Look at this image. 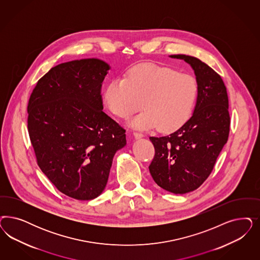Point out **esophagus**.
<instances>
[{
  "label": "esophagus",
  "mask_w": 260,
  "mask_h": 260,
  "mask_svg": "<svg viewBox=\"0 0 260 260\" xmlns=\"http://www.w3.org/2000/svg\"><path fill=\"white\" fill-rule=\"evenodd\" d=\"M133 136H134V138L136 140H140V139H142L143 137V135L142 134V133H139V132H134Z\"/></svg>",
  "instance_id": "34e87169"
}]
</instances>
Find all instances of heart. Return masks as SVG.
Segmentation results:
<instances>
[{
    "instance_id": "b5f03b06",
    "label": "heart",
    "mask_w": 260,
    "mask_h": 260,
    "mask_svg": "<svg viewBox=\"0 0 260 260\" xmlns=\"http://www.w3.org/2000/svg\"><path fill=\"white\" fill-rule=\"evenodd\" d=\"M198 86L192 76L154 64L133 68L124 79L106 87L104 100L110 111L126 118L143 107L144 111L129 124L138 129L158 125L161 131H173L183 125L192 112Z\"/></svg>"
}]
</instances>
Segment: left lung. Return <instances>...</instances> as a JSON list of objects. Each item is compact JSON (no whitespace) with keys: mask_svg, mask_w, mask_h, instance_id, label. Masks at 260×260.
<instances>
[{"mask_svg":"<svg viewBox=\"0 0 260 260\" xmlns=\"http://www.w3.org/2000/svg\"><path fill=\"white\" fill-rule=\"evenodd\" d=\"M190 65L198 94L192 116L175 132L150 137L155 156L151 176L165 190L184 194L198 188L210 176L230 132L229 99L221 76L200 59L169 55Z\"/></svg>","mask_w":260,"mask_h":260,"instance_id":"8db88e82","label":"left lung"}]
</instances>
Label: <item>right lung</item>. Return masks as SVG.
<instances>
[{
    "mask_svg": "<svg viewBox=\"0 0 260 260\" xmlns=\"http://www.w3.org/2000/svg\"><path fill=\"white\" fill-rule=\"evenodd\" d=\"M111 67L98 58L61 63L38 80L27 105L37 164L59 191L76 200L103 192L125 130L102 110L101 84Z\"/></svg>",
    "mask_w": 260,
    "mask_h": 260,
    "instance_id": "right-lung-1",
    "label": "right lung"
}]
</instances>
